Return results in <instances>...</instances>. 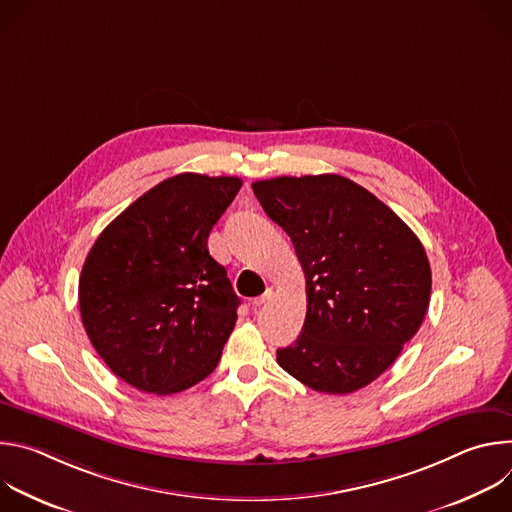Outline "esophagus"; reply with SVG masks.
Returning a JSON list of instances; mask_svg holds the SVG:
<instances>
[{"instance_id":"1","label":"esophagus","mask_w":512,"mask_h":512,"mask_svg":"<svg viewBox=\"0 0 512 512\" xmlns=\"http://www.w3.org/2000/svg\"><path fill=\"white\" fill-rule=\"evenodd\" d=\"M273 294H275V291H273V287H267V289H265V294H263V296H259V298H255V300H253V306H255V308H259V306L267 304V302H269V300L273 298Z\"/></svg>"}]
</instances>
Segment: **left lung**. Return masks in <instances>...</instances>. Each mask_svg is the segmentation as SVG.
I'll use <instances>...</instances> for the list:
<instances>
[{
	"label": "left lung",
	"instance_id": "left-lung-1",
	"mask_svg": "<svg viewBox=\"0 0 512 512\" xmlns=\"http://www.w3.org/2000/svg\"><path fill=\"white\" fill-rule=\"evenodd\" d=\"M296 247L308 312L279 367L306 387L346 395L381 377L419 330L431 296L421 241L367 188L338 174L253 182Z\"/></svg>",
	"mask_w": 512,
	"mask_h": 512
}]
</instances>
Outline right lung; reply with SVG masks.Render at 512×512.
Listing matches in <instances>:
<instances>
[{
  "label": "right lung",
  "instance_id": "right-lung-1",
  "mask_svg": "<svg viewBox=\"0 0 512 512\" xmlns=\"http://www.w3.org/2000/svg\"><path fill=\"white\" fill-rule=\"evenodd\" d=\"M241 186L235 176L168 178L129 204L89 251L79 279L83 326L131 387L180 393L221 360L241 300L206 243Z\"/></svg>",
  "mask_w": 512,
  "mask_h": 512
}]
</instances>
